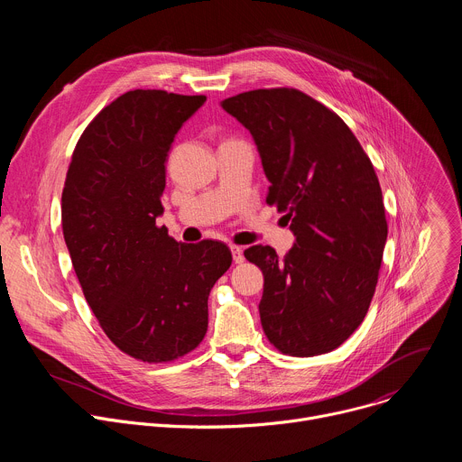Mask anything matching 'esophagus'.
Wrapping results in <instances>:
<instances>
[{
    "mask_svg": "<svg viewBox=\"0 0 462 462\" xmlns=\"http://www.w3.org/2000/svg\"><path fill=\"white\" fill-rule=\"evenodd\" d=\"M230 250H232V257H234L236 263H243V261H245V255H243V248H241V246L232 245Z\"/></svg>",
    "mask_w": 462,
    "mask_h": 462,
    "instance_id": "34e87169",
    "label": "esophagus"
}]
</instances>
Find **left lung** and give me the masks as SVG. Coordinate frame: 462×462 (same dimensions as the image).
<instances>
[{"label": "left lung", "instance_id": "obj_1", "mask_svg": "<svg viewBox=\"0 0 462 462\" xmlns=\"http://www.w3.org/2000/svg\"><path fill=\"white\" fill-rule=\"evenodd\" d=\"M221 106L250 131L267 205L296 236L283 259L271 246L245 250L265 276L263 331L283 355L333 351L364 321L378 282L387 223L374 168L347 124L298 89H254Z\"/></svg>", "mask_w": 462, "mask_h": 462}]
</instances>
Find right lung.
Wrapping results in <instances>:
<instances>
[{"label": "right lung", "mask_w": 462, "mask_h": 462, "mask_svg": "<svg viewBox=\"0 0 462 462\" xmlns=\"http://www.w3.org/2000/svg\"><path fill=\"white\" fill-rule=\"evenodd\" d=\"M205 95L127 91L84 129L61 193V228L107 338L148 364L177 360L208 328V296L230 269L225 243H177L157 226L166 159Z\"/></svg>", "instance_id": "add662e5"}]
</instances>
